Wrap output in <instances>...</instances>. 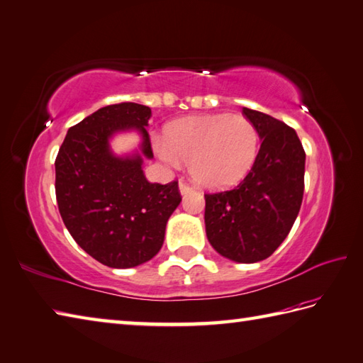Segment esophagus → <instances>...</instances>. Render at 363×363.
<instances>
[{"instance_id": "obj_1", "label": "esophagus", "mask_w": 363, "mask_h": 363, "mask_svg": "<svg viewBox=\"0 0 363 363\" xmlns=\"http://www.w3.org/2000/svg\"><path fill=\"white\" fill-rule=\"evenodd\" d=\"M179 189H180V194H182V195H186V194H189V192L194 191L192 186H189L188 183H184V182H180Z\"/></svg>"}]
</instances>
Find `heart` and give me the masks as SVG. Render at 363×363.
<instances>
[{"instance_id":"1","label":"heart","mask_w":363,"mask_h":363,"mask_svg":"<svg viewBox=\"0 0 363 363\" xmlns=\"http://www.w3.org/2000/svg\"><path fill=\"white\" fill-rule=\"evenodd\" d=\"M258 143V131L246 117L211 114L169 123L155 151L169 166L189 162L191 177L204 188L223 189L249 172Z\"/></svg>"}]
</instances>
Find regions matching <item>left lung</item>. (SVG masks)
I'll use <instances>...</instances> for the list:
<instances>
[{"mask_svg": "<svg viewBox=\"0 0 363 363\" xmlns=\"http://www.w3.org/2000/svg\"><path fill=\"white\" fill-rule=\"evenodd\" d=\"M242 114L258 131V155L237 188L204 194V224L211 246L221 257L252 264L281 246L298 217L306 151L289 125L249 108Z\"/></svg>", "mask_w": 363, "mask_h": 363, "instance_id": "8db88e82", "label": "left lung"}]
</instances>
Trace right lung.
<instances>
[{
	"label": "right lung",
	"instance_id": "right-lung-1",
	"mask_svg": "<svg viewBox=\"0 0 363 363\" xmlns=\"http://www.w3.org/2000/svg\"><path fill=\"white\" fill-rule=\"evenodd\" d=\"M150 117V106L140 104L104 106L68 130L55 162L56 201L65 228L90 257L113 269L154 258L182 201L179 182L150 183L143 174V157L152 159ZM130 129L143 135V154L117 158L109 139Z\"/></svg>",
	"mask_w": 363,
	"mask_h": 363
}]
</instances>
